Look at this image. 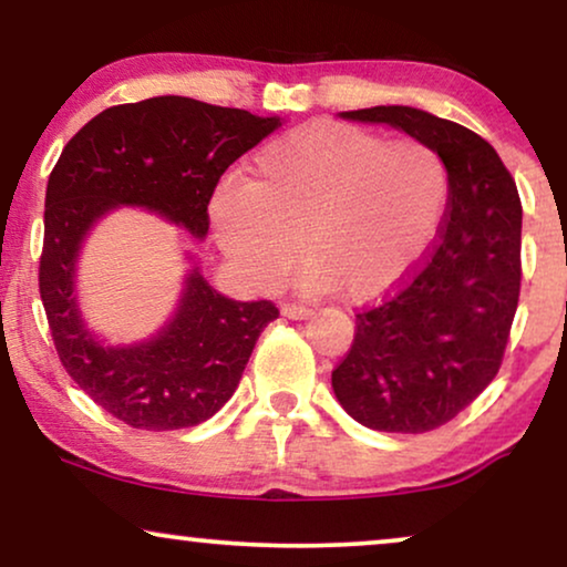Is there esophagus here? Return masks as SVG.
<instances>
[{"label": "esophagus", "mask_w": 567, "mask_h": 567, "mask_svg": "<svg viewBox=\"0 0 567 567\" xmlns=\"http://www.w3.org/2000/svg\"><path fill=\"white\" fill-rule=\"evenodd\" d=\"M281 315L289 317V320H305V317L312 315V309L297 305V301H289V305H281Z\"/></svg>", "instance_id": "esophagus-1"}]
</instances>
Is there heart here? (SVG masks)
<instances>
[{
	"mask_svg": "<svg viewBox=\"0 0 567 567\" xmlns=\"http://www.w3.org/2000/svg\"><path fill=\"white\" fill-rule=\"evenodd\" d=\"M449 167L436 146L315 121L252 157V183H224L221 245L260 289L305 255L309 291L369 301L413 270L444 221Z\"/></svg>",
	"mask_w": 567,
	"mask_h": 567,
	"instance_id": "1",
	"label": "heart"
}]
</instances>
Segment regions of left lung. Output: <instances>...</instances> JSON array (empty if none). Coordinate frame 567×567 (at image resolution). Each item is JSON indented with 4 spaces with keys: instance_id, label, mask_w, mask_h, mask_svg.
Masks as SVG:
<instances>
[{
    "instance_id": "8db88e82",
    "label": "left lung",
    "mask_w": 567,
    "mask_h": 567,
    "mask_svg": "<svg viewBox=\"0 0 567 567\" xmlns=\"http://www.w3.org/2000/svg\"><path fill=\"white\" fill-rule=\"evenodd\" d=\"M436 146L449 204L421 262L355 315L332 369L346 413L386 433H425L462 413L498 374L522 291V198L498 152L460 123L408 105L348 111Z\"/></svg>"
}]
</instances>
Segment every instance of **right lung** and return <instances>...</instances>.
<instances>
[{"label": "right lung", "mask_w": 567, "mask_h": 567, "mask_svg": "<svg viewBox=\"0 0 567 567\" xmlns=\"http://www.w3.org/2000/svg\"><path fill=\"white\" fill-rule=\"evenodd\" d=\"M281 126L239 107L162 95L113 105L69 138L45 188L38 289L61 367L105 413L131 429L177 431L212 417L237 390L274 301L221 297L193 270L159 338L105 348L84 330L74 262L92 221L146 206L206 237L208 204L231 162Z\"/></svg>", "instance_id": "obj_1"}]
</instances>
